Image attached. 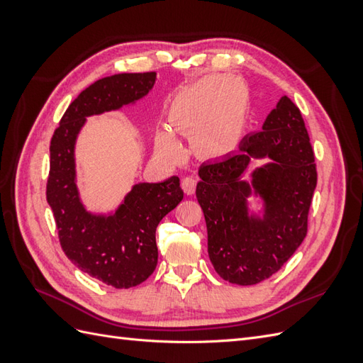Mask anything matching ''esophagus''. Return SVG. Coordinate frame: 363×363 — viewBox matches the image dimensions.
<instances>
[{
	"instance_id": "1",
	"label": "esophagus",
	"mask_w": 363,
	"mask_h": 363,
	"mask_svg": "<svg viewBox=\"0 0 363 363\" xmlns=\"http://www.w3.org/2000/svg\"><path fill=\"white\" fill-rule=\"evenodd\" d=\"M195 186H196V182L194 177H184L182 182V188L186 195H192L195 192Z\"/></svg>"
}]
</instances>
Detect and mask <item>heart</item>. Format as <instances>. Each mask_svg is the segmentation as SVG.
<instances>
[{
  "mask_svg": "<svg viewBox=\"0 0 363 363\" xmlns=\"http://www.w3.org/2000/svg\"><path fill=\"white\" fill-rule=\"evenodd\" d=\"M236 87H245L223 75H211L184 87L169 107V123L179 133L194 135L192 145L203 157H223L233 148L239 112L228 113L238 103ZM156 150L168 159H177L182 152L180 142L169 128H159L155 136Z\"/></svg>",
  "mask_w": 363,
  "mask_h": 363,
  "instance_id": "b5f03b06",
  "label": "heart"
}]
</instances>
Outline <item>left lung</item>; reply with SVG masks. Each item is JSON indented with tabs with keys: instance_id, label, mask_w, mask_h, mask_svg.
I'll return each instance as SVG.
<instances>
[{
	"instance_id": "8db88e82",
	"label": "left lung",
	"mask_w": 363,
	"mask_h": 363,
	"mask_svg": "<svg viewBox=\"0 0 363 363\" xmlns=\"http://www.w3.org/2000/svg\"><path fill=\"white\" fill-rule=\"evenodd\" d=\"M269 162L243 177L252 160ZM196 184L207 251L218 276L240 286L271 277L307 233L316 188L315 156L300 108L281 96L260 131L236 151L203 163Z\"/></svg>"
}]
</instances>
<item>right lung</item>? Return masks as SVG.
Segmentation results:
<instances>
[{
  "mask_svg": "<svg viewBox=\"0 0 363 363\" xmlns=\"http://www.w3.org/2000/svg\"><path fill=\"white\" fill-rule=\"evenodd\" d=\"M156 80V72L96 80L69 104L50 145L47 201L65 255L80 271L115 289L138 286L156 269V228L183 200V191L175 175L157 183L139 182L115 208L91 211L79 188L77 139L87 118L136 104Z\"/></svg>",
  "mask_w": 363,
  "mask_h": 363,
  "instance_id": "obj_1",
  "label": "right lung"
}]
</instances>
